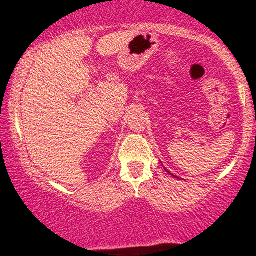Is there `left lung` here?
Instances as JSON below:
<instances>
[{"label":"left lung","instance_id":"1","mask_svg":"<svg viewBox=\"0 0 256 256\" xmlns=\"http://www.w3.org/2000/svg\"><path fill=\"white\" fill-rule=\"evenodd\" d=\"M166 170V168H165ZM166 171H167V170H166ZM167 172H168L170 173V171H167ZM170 174H171V173H170ZM173 176V174H172ZM174 176V178H178V176Z\"/></svg>","mask_w":256,"mask_h":256}]
</instances>
